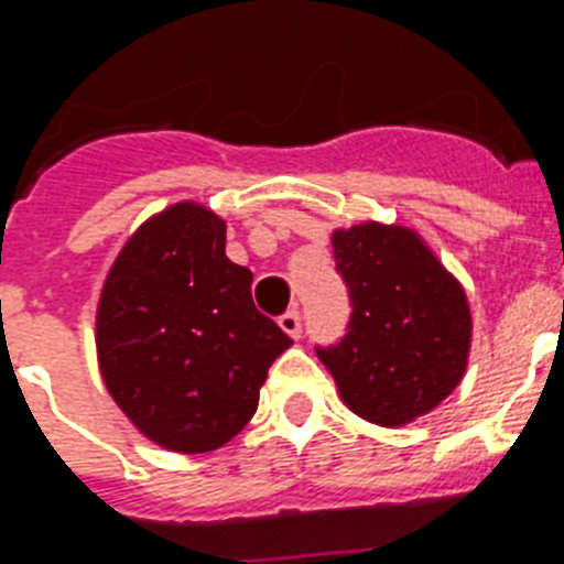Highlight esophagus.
Listing matches in <instances>:
<instances>
[{
    "mask_svg": "<svg viewBox=\"0 0 564 564\" xmlns=\"http://www.w3.org/2000/svg\"><path fill=\"white\" fill-rule=\"evenodd\" d=\"M279 327H282L291 338L302 336V316H299V311L282 313V316H279Z\"/></svg>",
    "mask_w": 564,
    "mask_h": 564,
    "instance_id": "34e87169",
    "label": "esophagus"
}]
</instances>
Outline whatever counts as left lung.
Returning <instances> with one entry per match:
<instances>
[{"label": "left lung", "instance_id": "left-lung-1", "mask_svg": "<svg viewBox=\"0 0 564 564\" xmlns=\"http://www.w3.org/2000/svg\"><path fill=\"white\" fill-rule=\"evenodd\" d=\"M333 257L352 313L341 341L316 356L341 401L378 426L432 412L466 372L471 313L460 282L403 226L333 231Z\"/></svg>", "mask_w": 564, "mask_h": 564}]
</instances>
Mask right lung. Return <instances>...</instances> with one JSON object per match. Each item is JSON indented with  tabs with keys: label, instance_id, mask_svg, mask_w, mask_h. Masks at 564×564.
<instances>
[{
	"label": "right lung",
	"instance_id": "right-lung-1",
	"mask_svg": "<svg viewBox=\"0 0 564 564\" xmlns=\"http://www.w3.org/2000/svg\"><path fill=\"white\" fill-rule=\"evenodd\" d=\"M251 282L226 257V223L197 203L154 214L115 259L96 318L101 378L163 449L203 455L231 441L293 344L257 311Z\"/></svg>",
	"mask_w": 564,
	"mask_h": 564
}]
</instances>
